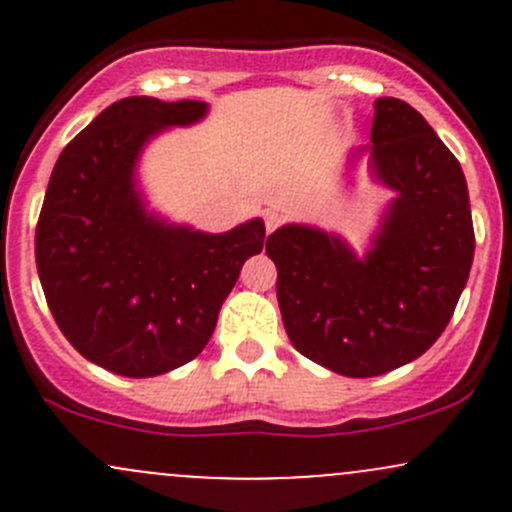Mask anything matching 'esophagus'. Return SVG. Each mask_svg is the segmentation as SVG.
I'll use <instances>...</instances> for the list:
<instances>
[{
  "instance_id": "esophagus-1",
  "label": "esophagus",
  "mask_w": 512,
  "mask_h": 512,
  "mask_svg": "<svg viewBox=\"0 0 512 512\" xmlns=\"http://www.w3.org/2000/svg\"><path fill=\"white\" fill-rule=\"evenodd\" d=\"M282 223V215L280 213H275V210H270V213L265 215V230H267V235H270L272 230H275L277 225Z\"/></svg>"
}]
</instances>
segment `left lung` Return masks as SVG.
Here are the masks:
<instances>
[{
    "instance_id": "8db88e82",
    "label": "left lung",
    "mask_w": 512,
    "mask_h": 512,
    "mask_svg": "<svg viewBox=\"0 0 512 512\" xmlns=\"http://www.w3.org/2000/svg\"><path fill=\"white\" fill-rule=\"evenodd\" d=\"M394 190L366 250L339 232L289 223L267 237L277 302L299 354L352 379L409 364L441 337L471 272V203L461 163L426 118L376 98L371 143L352 153Z\"/></svg>"
}]
</instances>
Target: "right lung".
I'll list each match as a JSON object with an SVG mask.
<instances>
[{
    "instance_id": "obj_1",
    "label": "right lung",
    "mask_w": 512,
    "mask_h": 512,
    "mask_svg": "<svg viewBox=\"0 0 512 512\" xmlns=\"http://www.w3.org/2000/svg\"><path fill=\"white\" fill-rule=\"evenodd\" d=\"M205 116V101L121 98L51 170L34 240L41 287L71 347L118 376L148 379L203 352L242 265L265 245L262 218L215 235L148 208L146 146Z\"/></svg>"
}]
</instances>
